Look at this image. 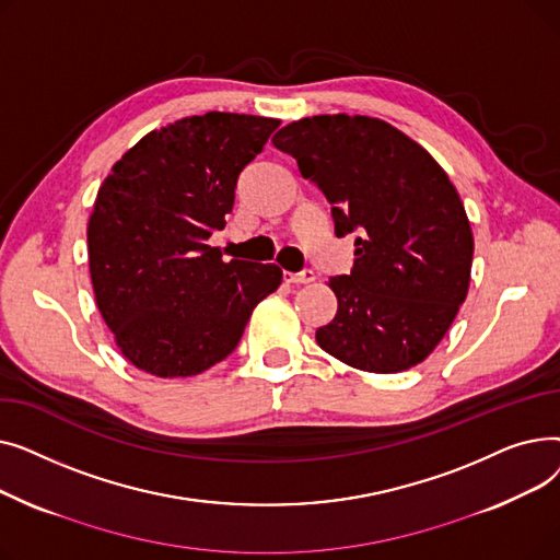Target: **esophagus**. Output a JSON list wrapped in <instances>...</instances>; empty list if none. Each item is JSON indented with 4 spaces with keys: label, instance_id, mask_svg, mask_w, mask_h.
Instances as JSON below:
<instances>
[{
    "label": "esophagus",
    "instance_id": "1",
    "mask_svg": "<svg viewBox=\"0 0 560 560\" xmlns=\"http://www.w3.org/2000/svg\"><path fill=\"white\" fill-rule=\"evenodd\" d=\"M283 279L288 283H311L315 279L313 270H302V272H283Z\"/></svg>",
    "mask_w": 560,
    "mask_h": 560
}]
</instances>
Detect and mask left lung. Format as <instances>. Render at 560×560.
<instances>
[{
    "label": "left lung",
    "instance_id": "left-lung-1",
    "mask_svg": "<svg viewBox=\"0 0 560 560\" xmlns=\"http://www.w3.org/2000/svg\"><path fill=\"white\" fill-rule=\"evenodd\" d=\"M279 152L354 238V268L331 277L338 311L315 331L338 361L376 374L422 363L465 302L475 241L450 176L418 142L363 115H315L283 127Z\"/></svg>",
    "mask_w": 560,
    "mask_h": 560
}]
</instances>
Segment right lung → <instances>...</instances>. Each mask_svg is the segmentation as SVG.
Masks as SVG:
<instances>
[{"label": "right lung", "mask_w": 560, "mask_h": 560, "mask_svg": "<svg viewBox=\"0 0 560 560\" xmlns=\"http://www.w3.org/2000/svg\"><path fill=\"white\" fill-rule=\"evenodd\" d=\"M279 120L211 110L147 133L113 165L88 222L102 317L127 361L192 376L238 347L254 306L281 283L277 265L209 245L224 229L241 172Z\"/></svg>", "instance_id": "right-lung-1"}]
</instances>
